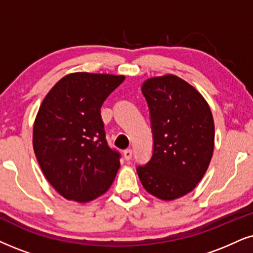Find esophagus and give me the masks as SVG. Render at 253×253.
I'll return each instance as SVG.
<instances>
[{
    "label": "esophagus",
    "instance_id": "obj_1",
    "mask_svg": "<svg viewBox=\"0 0 253 253\" xmlns=\"http://www.w3.org/2000/svg\"><path fill=\"white\" fill-rule=\"evenodd\" d=\"M132 149H126L124 152V158H125V160H126V161H129L130 159H132Z\"/></svg>",
    "mask_w": 253,
    "mask_h": 253
}]
</instances>
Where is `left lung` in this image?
Instances as JSON below:
<instances>
[{"instance_id":"8db88e82","label":"left lung","mask_w":253,"mask_h":253,"mask_svg":"<svg viewBox=\"0 0 253 253\" xmlns=\"http://www.w3.org/2000/svg\"><path fill=\"white\" fill-rule=\"evenodd\" d=\"M141 91L150 111L154 149L137 175L150 195L174 201L196 188L211 161V110L193 85L170 73L146 79Z\"/></svg>"}]
</instances>
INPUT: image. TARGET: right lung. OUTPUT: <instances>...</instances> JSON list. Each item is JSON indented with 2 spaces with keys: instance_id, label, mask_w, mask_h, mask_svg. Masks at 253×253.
<instances>
[{
  "instance_id": "add662e5",
  "label": "right lung",
  "mask_w": 253,
  "mask_h": 253,
  "mask_svg": "<svg viewBox=\"0 0 253 253\" xmlns=\"http://www.w3.org/2000/svg\"><path fill=\"white\" fill-rule=\"evenodd\" d=\"M125 76L73 72L47 92L34 121L33 146L44 176L66 200L87 203L110 189L119 153L105 140L100 107Z\"/></svg>"
}]
</instances>
